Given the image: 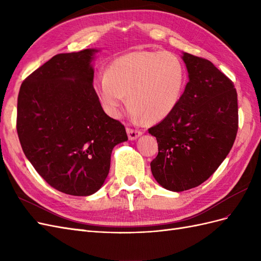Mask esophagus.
I'll return each mask as SVG.
<instances>
[{
	"instance_id": "1",
	"label": "esophagus",
	"mask_w": 261,
	"mask_h": 261,
	"mask_svg": "<svg viewBox=\"0 0 261 261\" xmlns=\"http://www.w3.org/2000/svg\"><path fill=\"white\" fill-rule=\"evenodd\" d=\"M126 132H127V135H128L129 140H135V139H137L139 136H141V134H143L140 130L134 129V128H130V127L126 128Z\"/></svg>"
}]
</instances>
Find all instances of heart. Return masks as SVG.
Wrapping results in <instances>:
<instances>
[{
    "label": "heart",
    "mask_w": 261,
    "mask_h": 261,
    "mask_svg": "<svg viewBox=\"0 0 261 261\" xmlns=\"http://www.w3.org/2000/svg\"><path fill=\"white\" fill-rule=\"evenodd\" d=\"M92 84L110 116H120L127 96L133 117L154 123L169 116L178 105L185 70L171 52L134 51L113 60L107 73L97 74Z\"/></svg>",
    "instance_id": "obj_1"
}]
</instances>
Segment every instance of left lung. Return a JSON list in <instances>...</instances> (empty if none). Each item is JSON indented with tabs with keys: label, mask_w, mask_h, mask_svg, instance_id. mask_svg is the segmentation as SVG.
<instances>
[{
	"label": "left lung",
	"mask_w": 261,
	"mask_h": 261,
	"mask_svg": "<svg viewBox=\"0 0 261 261\" xmlns=\"http://www.w3.org/2000/svg\"><path fill=\"white\" fill-rule=\"evenodd\" d=\"M189 81L169 116L149 128L159 152L150 163L165 189L183 192L207 180L230 152L239 128L238 92L212 63L181 55Z\"/></svg>",
	"instance_id": "left-lung-1"
}]
</instances>
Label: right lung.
I'll list each match as a JSON object with an SVG mask.
<instances>
[{"instance_id": "1", "label": "right lung", "mask_w": 261, "mask_h": 261, "mask_svg": "<svg viewBox=\"0 0 261 261\" xmlns=\"http://www.w3.org/2000/svg\"><path fill=\"white\" fill-rule=\"evenodd\" d=\"M96 49L55 55L22 82L16 128L22 151L59 192L89 196L103 185L124 125L106 114L93 88Z\"/></svg>"}]
</instances>
